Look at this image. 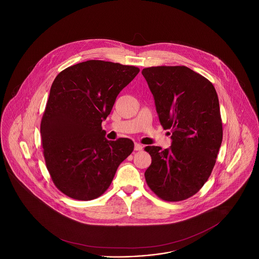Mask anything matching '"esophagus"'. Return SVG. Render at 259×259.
Listing matches in <instances>:
<instances>
[{"label":"esophagus","mask_w":259,"mask_h":259,"mask_svg":"<svg viewBox=\"0 0 259 259\" xmlns=\"http://www.w3.org/2000/svg\"><path fill=\"white\" fill-rule=\"evenodd\" d=\"M134 148H135V151H141L143 147H142V145H141L140 143H135V147Z\"/></svg>","instance_id":"1"}]
</instances>
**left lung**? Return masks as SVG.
I'll list each match as a JSON object with an SVG mask.
<instances>
[{
  "instance_id": "left-lung-1",
  "label": "left lung",
  "mask_w": 259,
  "mask_h": 259,
  "mask_svg": "<svg viewBox=\"0 0 259 259\" xmlns=\"http://www.w3.org/2000/svg\"><path fill=\"white\" fill-rule=\"evenodd\" d=\"M154 96L159 122L171 130L169 149L146 146L150 189L165 201L194 196L211 176L222 142L220 102L212 82L186 66L141 71Z\"/></svg>"
}]
</instances>
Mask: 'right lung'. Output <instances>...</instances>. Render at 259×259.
Here are the masks:
<instances>
[{
  "label": "right lung",
  "instance_id": "add662e5",
  "mask_svg": "<svg viewBox=\"0 0 259 259\" xmlns=\"http://www.w3.org/2000/svg\"><path fill=\"white\" fill-rule=\"evenodd\" d=\"M136 66L91 60L56 77L40 121L47 170L56 187L71 198L95 199L109 188L134 142L108 141L102 122L119 92L138 75Z\"/></svg>",
  "mask_w": 259,
  "mask_h": 259
}]
</instances>
